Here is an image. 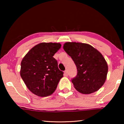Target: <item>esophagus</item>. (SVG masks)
Segmentation results:
<instances>
[{"label": "esophagus", "instance_id": "obj_1", "mask_svg": "<svg viewBox=\"0 0 124 124\" xmlns=\"http://www.w3.org/2000/svg\"><path fill=\"white\" fill-rule=\"evenodd\" d=\"M68 71L67 70H65V71H64V76H68Z\"/></svg>", "mask_w": 124, "mask_h": 124}]
</instances>
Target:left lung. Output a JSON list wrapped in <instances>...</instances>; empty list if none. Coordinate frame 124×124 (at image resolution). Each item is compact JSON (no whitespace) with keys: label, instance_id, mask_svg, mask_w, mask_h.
Returning a JSON list of instances; mask_svg holds the SVG:
<instances>
[{"label":"left lung","instance_id":"8db88e82","mask_svg":"<svg viewBox=\"0 0 124 124\" xmlns=\"http://www.w3.org/2000/svg\"><path fill=\"white\" fill-rule=\"evenodd\" d=\"M63 48L77 67V74L72 79L74 88L84 94L98 91L108 73L107 63L101 52L88 44L76 42H66Z\"/></svg>","mask_w":124,"mask_h":124}]
</instances>
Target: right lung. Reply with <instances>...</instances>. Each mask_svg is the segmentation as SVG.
Segmentation results:
<instances>
[{"mask_svg":"<svg viewBox=\"0 0 124 124\" xmlns=\"http://www.w3.org/2000/svg\"><path fill=\"white\" fill-rule=\"evenodd\" d=\"M59 43H40L33 47L21 63L20 76L28 89L37 96L51 95L56 89L63 72L53 57L60 48Z\"/></svg>","mask_w":124,"mask_h":124,"instance_id":"add662e5","label":"right lung"}]
</instances>
